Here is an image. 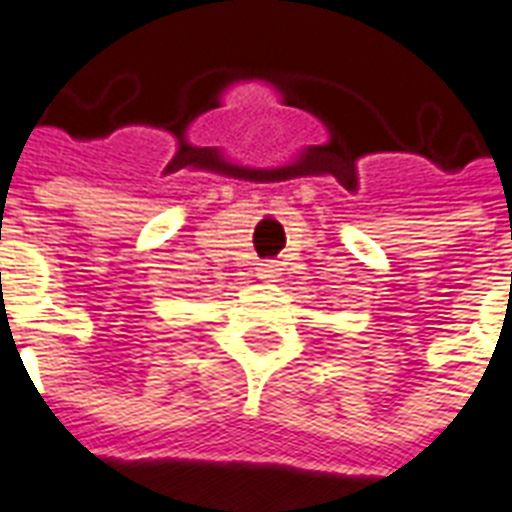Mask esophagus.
<instances>
[{
    "mask_svg": "<svg viewBox=\"0 0 512 512\" xmlns=\"http://www.w3.org/2000/svg\"><path fill=\"white\" fill-rule=\"evenodd\" d=\"M257 276L271 282V279H276V276H279V268H276L273 263H260V268H257Z\"/></svg>",
    "mask_w": 512,
    "mask_h": 512,
    "instance_id": "1",
    "label": "esophagus"
}]
</instances>
